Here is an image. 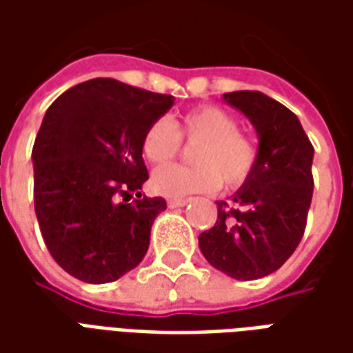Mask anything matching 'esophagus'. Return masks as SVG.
<instances>
[{"mask_svg":"<svg viewBox=\"0 0 353 353\" xmlns=\"http://www.w3.org/2000/svg\"><path fill=\"white\" fill-rule=\"evenodd\" d=\"M166 202H168L170 208H181V206H185V204H187L189 200H187V199H168Z\"/></svg>","mask_w":353,"mask_h":353,"instance_id":"34e87169","label":"esophagus"}]
</instances>
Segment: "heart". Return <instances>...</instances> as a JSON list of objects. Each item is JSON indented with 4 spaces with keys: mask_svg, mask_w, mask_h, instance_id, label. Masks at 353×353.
<instances>
[{
    "mask_svg": "<svg viewBox=\"0 0 353 353\" xmlns=\"http://www.w3.org/2000/svg\"><path fill=\"white\" fill-rule=\"evenodd\" d=\"M230 111L217 105L189 109L172 124L157 119L141 138V153L151 164H168L181 151V139L199 143L192 151V168L162 166L151 176V187L162 196L212 192L219 185L236 189L252 177L259 162V145L252 134L240 130Z\"/></svg>",
    "mask_w": 353,
    "mask_h": 353,
    "instance_id": "obj_1",
    "label": "heart"
}]
</instances>
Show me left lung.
Segmentation results:
<instances>
[{
	"mask_svg": "<svg viewBox=\"0 0 353 353\" xmlns=\"http://www.w3.org/2000/svg\"><path fill=\"white\" fill-rule=\"evenodd\" d=\"M259 134V162L230 202H217V221L199 236L208 263L236 280H257L293 255L306 229L314 147L299 119L259 90L223 94Z\"/></svg>",
	"mask_w": 353,
	"mask_h": 353,
	"instance_id": "left-lung-1",
	"label": "left lung"
}]
</instances>
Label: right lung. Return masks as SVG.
I'll use <instances>...</instances> for the list:
<instances>
[{
  "label": "right lung",
  "mask_w": 353,
  "mask_h": 353,
  "mask_svg": "<svg viewBox=\"0 0 353 353\" xmlns=\"http://www.w3.org/2000/svg\"><path fill=\"white\" fill-rule=\"evenodd\" d=\"M174 96L90 79L58 96L35 138L34 204L52 259L87 283H108L139 265L162 196H141L147 126ZM137 199H133V194Z\"/></svg>",
  "instance_id": "obj_1"
}]
</instances>
